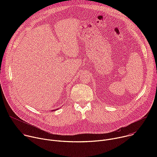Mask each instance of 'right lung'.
Masks as SVG:
<instances>
[{
	"label": "right lung",
	"instance_id": "right-lung-1",
	"mask_svg": "<svg viewBox=\"0 0 157 157\" xmlns=\"http://www.w3.org/2000/svg\"><path fill=\"white\" fill-rule=\"evenodd\" d=\"M57 109H55V110H56ZM54 110H52V111H54Z\"/></svg>",
	"mask_w": 157,
	"mask_h": 157
}]
</instances>
